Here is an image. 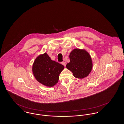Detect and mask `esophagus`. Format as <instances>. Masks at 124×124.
<instances>
[{
	"label": "esophagus",
	"instance_id": "34e87169",
	"mask_svg": "<svg viewBox=\"0 0 124 124\" xmlns=\"http://www.w3.org/2000/svg\"><path fill=\"white\" fill-rule=\"evenodd\" d=\"M62 65H63L64 66H65V62H62V63H61Z\"/></svg>",
	"mask_w": 124,
	"mask_h": 124
}]
</instances>
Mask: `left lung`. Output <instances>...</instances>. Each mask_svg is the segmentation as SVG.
Masks as SVG:
<instances>
[{
    "instance_id": "1",
    "label": "left lung",
    "mask_w": 124,
    "mask_h": 124,
    "mask_svg": "<svg viewBox=\"0 0 124 124\" xmlns=\"http://www.w3.org/2000/svg\"><path fill=\"white\" fill-rule=\"evenodd\" d=\"M70 62L66 67L71 71L74 77L82 79L88 76L93 69V60L91 55L85 49L76 48L69 55Z\"/></svg>"
}]
</instances>
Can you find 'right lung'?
Instances as JSON below:
<instances>
[{
    "label": "right lung",
    "mask_w": 124,
    "mask_h": 124,
    "mask_svg": "<svg viewBox=\"0 0 124 124\" xmlns=\"http://www.w3.org/2000/svg\"><path fill=\"white\" fill-rule=\"evenodd\" d=\"M64 69L63 65L52 60L45 53L36 58L32 71L39 82L47 87H53L58 82L59 74Z\"/></svg>",
    "instance_id": "obj_1"
}]
</instances>
